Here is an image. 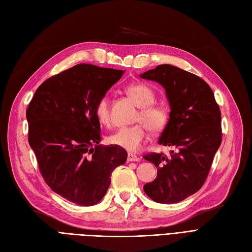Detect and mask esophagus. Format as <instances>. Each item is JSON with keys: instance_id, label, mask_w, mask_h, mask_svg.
<instances>
[{"instance_id": "obj_1", "label": "esophagus", "mask_w": 252, "mask_h": 252, "mask_svg": "<svg viewBox=\"0 0 252 252\" xmlns=\"http://www.w3.org/2000/svg\"><path fill=\"white\" fill-rule=\"evenodd\" d=\"M127 161L128 162H135V161H139V158L137 156L133 155V154H127Z\"/></svg>"}]
</instances>
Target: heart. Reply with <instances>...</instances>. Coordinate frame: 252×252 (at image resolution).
<instances>
[{
	"label": "heart",
	"instance_id": "1",
	"mask_svg": "<svg viewBox=\"0 0 252 252\" xmlns=\"http://www.w3.org/2000/svg\"><path fill=\"white\" fill-rule=\"evenodd\" d=\"M126 91L138 107L141 108L137 116V121L141 124L117 129L109 136V142L129 153H136L148 139V128L152 133H159L165 127L168 121V111L165 105L154 103L155 94L148 86L132 84L126 89ZM95 114L101 125H111L110 100L107 96L101 97L97 101Z\"/></svg>",
	"mask_w": 252,
	"mask_h": 252
}]
</instances>
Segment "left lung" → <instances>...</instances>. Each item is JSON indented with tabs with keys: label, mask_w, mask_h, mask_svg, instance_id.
Returning <instances> with one entry per match:
<instances>
[{
	"label": "left lung",
	"mask_w": 252,
	"mask_h": 252,
	"mask_svg": "<svg viewBox=\"0 0 252 252\" xmlns=\"http://www.w3.org/2000/svg\"><path fill=\"white\" fill-rule=\"evenodd\" d=\"M165 89L169 118L158 143L172 147L167 157L152 153L143 158L157 167V177L143 189L158 203H178L204 184L222 142L221 112L206 82L172 64H159L140 74Z\"/></svg>",
	"instance_id": "obj_1"
}]
</instances>
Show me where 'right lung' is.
<instances>
[{
	"label": "right lung",
	"mask_w": 252,
	"mask_h": 252,
	"mask_svg": "<svg viewBox=\"0 0 252 252\" xmlns=\"http://www.w3.org/2000/svg\"><path fill=\"white\" fill-rule=\"evenodd\" d=\"M123 70L78 63L40 85L28 105V141L49 188L82 206L97 204L111 174L126 163V150L100 142L96 103Z\"/></svg>",
	"instance_id": "1"
}]
</instances>
